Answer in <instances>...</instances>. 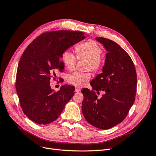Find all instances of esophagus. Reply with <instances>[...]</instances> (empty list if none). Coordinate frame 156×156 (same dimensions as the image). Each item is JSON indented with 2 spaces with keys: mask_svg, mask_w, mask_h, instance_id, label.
I'll list each match as a JSON object with an SVG mask.
<instances>
[{
  "mask_svg": "<svg viewBox=\"0 0 156 156\" xmlns=\"http://www.w3.org/2000/svg\"><path fill=\"white\" fill-rule=\"evenodd\" d=\"M80 91H81V88H78V87L75 88V92H80Z\"/></svg>",
  "mask_w": 156,
  "mask_h": 156,
  "instance_id": "obj_1",
  "label": "esophagus"
}]
</instances>
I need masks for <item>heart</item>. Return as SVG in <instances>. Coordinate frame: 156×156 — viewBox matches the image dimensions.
Masks as SVG:
<instances>
[{
    "instance_id": "b5f03b06",
    "label": "heart",
    "mask_w": 156,
    "mask_h": 156,
    "mask_svg": "<svg viewBox=\"0 0 156 156\" xmlns=\"http://www.w3.org/2000/svg\"><path fill=\"white\" fill-rule=\"evenodd\" d=\"M77 58L80 60H86L87 70L96 72L100 69L103 58L101 56L102 48L98 42L94 40H89L78 45L75 48ZM62 61L65 68L72 71L74 69L77 64V58L75 55L69 50L64 51L62 55ZM90 75L88 73L74 72L68 75L67 80L69 83L75 86L81 87L84 82L89 81Z\"/></svg>"
}]
</instances>
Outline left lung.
Wrapping results in <instances>:
<instances>
[{"label":"left lung","mask_w":156,"mask_h":156,"mask_svg":"<svg viewBox=\"0 0 156 156\" xmlns=\"http://www.w3.org/2000/svg\"><path fill=\"white\" fill-rule=\"evenodd\" d=\"M107 51L105 64L90 82L92 90L84 88L82 112L90 124L101 129L114 127L124 120L135 100L136 73L129 55L111 40L96 37ZM105 94L100 99L95 92Z\"/></svg>","instance_id":"left-lung-1"}]
</instances>
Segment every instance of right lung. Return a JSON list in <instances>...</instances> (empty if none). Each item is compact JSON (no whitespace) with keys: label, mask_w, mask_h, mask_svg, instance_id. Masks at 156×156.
<instances>
[{"label":"right lung","mask_w":156,"mask_h":156,"mask_svg":"<svg viewBox=\"0 0 156 156\" xmlns=\"http://www.w3.org/2000/svg\"><path fill=\"white\" fill-rule=\"evenodd\" d=\"M84 33L58 30L47 32L32 41L19 62L16 88L25 115L36 124L55 121L74 95V87L65 84L55 92L50 79L64 69L60 59L70 47L85 39Z\"/></svg>","instance_id":"1"}]
</instances>
